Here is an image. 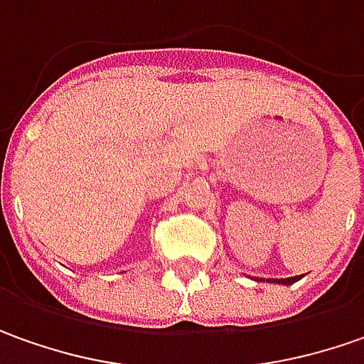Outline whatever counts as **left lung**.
<instances>
[{
  "instance_id": "1",
  "label": "left lung",
  "mask_w": 364,
  "mask_h": 364,
  "mask_svg": "<svg viewBox=\"0 0 364 364\" xmlns=\"http://www.w3.org/2000/svg\"><path fill=\"white\" fill-rule=\"evenodd\" d=\"M302 276H294V278H282V280H274V282H278V284H286V286H290V284H294L298 282Z\"/></svg>"
}]
</instances>
